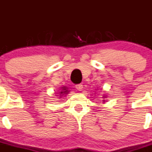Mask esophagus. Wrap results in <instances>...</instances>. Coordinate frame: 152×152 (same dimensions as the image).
I'll return each instance as SVG.
<instances>
[{"label": "esophagus", "mask_w": 152, "mask_h": 152, "mask_svg": "<svg viewBox=\"0 0 152 152\" xmlns=\"http://www.w3.org/2000/svg\"><path fill=\"white\" fill-rule=\"evenodd\" d=\"M83 86L82 84H77V85H76V89L77 90H79V91L83 90Z\"/></svg>", "instance_id": "esophagus-1"}]
</instances>
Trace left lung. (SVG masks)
Instances as JSON below:
<instances>
[{"label":"left lung","instance_id":"left-lung-1","mask_svg":"<svg viewBox=\"0 0 152 152\" xmlns=\"http://www.w3.org/2000/svg\"><path fill=\"white\" fill-rule=\"evenodd\" d=\"M95 94H96V93H95ZM102 98L104 99V100H103V103H105V102H107V100H105L106 98H107V95H103V96H102Z\"/></svg>","mask_w":152,"mask_h":152}]
</instances>
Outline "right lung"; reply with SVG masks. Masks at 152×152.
Instances as JSON below:
<instances>
[{
    "label": "right lung",
    "instance_id": "1",
    "mask_svg": "<svg viewBox=\"0 0 152 152\" xmlns=\"http://www.w3.org/2000/svg\"><path fill=\"white\" fill-rule=\"evenodd\" d=\"M69 92H70V90H69V88H67V86H61L60 90H59V92H58V94H57L56 93V94L59 95L60 96H58V95H56V96H59V98H60V99L61 98L62 99V97H64L65 96H66L68 94H69Z\"/></svg>",
    "mask_w": 152,
    "mask_h": 152
}]
</instances>
